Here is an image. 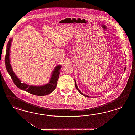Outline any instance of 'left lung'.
<instances>
[{
    "instance_id": "8db88e82",
    "label": "left lung",
    "mask_w": 135,
    "mask_h": 135,
    "mask_svg": "<svg viewBox=\"0 0 135 135\" xmlns=\"http://www.w3.org/2000/svg\"><path fill=\"white\" fill-rule=\"evenodd\" d=\"M125 69H126V67L125 68V69H124V71H125ZM75 86H76V89H77V90H78V91L81 94H82L83 95H84V96H85L86 97H88V98H90V97L89 96H88V95H86V94H83L82 92L80 90L78 89V86H77V84H76V81H75Z\"/></svg>"
}]
</instances>
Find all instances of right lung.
<instances>
[{
  "instance_id": "right-lung-1",
  "label": "right lung",
  "mask_w": 135,
  "mask_h": 135,
  "mask_svg": "<svg viewBox=\"0 0 135 135\" xmlns=\"http://www.w3.org/2000/svg\"><path fill=\"white\" fill-rule=\"evenodd\" d=\"M12 40V38H10L8 41L6 51L5 62L6 70L10 75L11 78H12L15 85L21 90L26 91L30 94L36 95L43 96L51 93L55 90L57 86V81L62 66L58 65L56 66V67L54 68L49 83L43 86H33L27 84L26 83H22L20 80L17 77L15 74L13 72L12 67L10 64V49Z\"/></svg>"
}]
</instances>
